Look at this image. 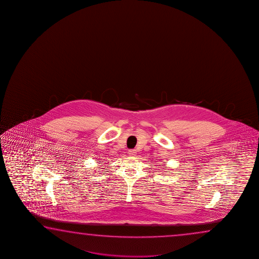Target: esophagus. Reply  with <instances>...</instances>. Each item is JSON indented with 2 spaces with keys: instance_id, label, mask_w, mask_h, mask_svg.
Returning <instances> with one entry per match:
<instances>
[{
  "instance_id": "obj_1",
  "label": "esophagus",
  "mask_w": 259,
  "mask_h": 259,
  "mask_svg": "<svg viewBox=\"0 0 259 259\" xmlns=\"http://www.w3.org/2000/svg\"><path fill=\"white\" fill-rule=\"evenodd\" d=\"M127 152H128V155H131V156H135L137 154V150L136 149H130Z\"/></svg>"
}]
</instances>
